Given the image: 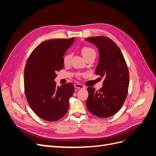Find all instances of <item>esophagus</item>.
I'll list each match as a JSON object with an SVG mask.
<instances>
[{
  "mask_svg": "<svg viewBox=\"0 0 156 156\" xmlns=\"http://www.w3.org/2000/svg\"><path fill=\"white\" fill-rule=\"evenodd\" d=\"M74 87L75 88H78V89H83L85 87H84V86H83V84H79V83H75L74 84Z\"/></svg>",
  "mask_w": 156,
  "mask_h": 156,
  "instance_id": "esophagus-1",
  "label": "esophagus"
}]
</instances>
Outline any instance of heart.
I'll list each match as a JSON object with an SVG mask.
<instances>
[{"label":"heart","mask_w":156,"mask_h":156,"mask_svg":"<svg viewBox=\"0 0 156 156\" xmlns=\"http://www.w3.org/2000/svg\"><path fill=\"white\" fill-rule=\"evenodd\" d=\"M81 54L84 58H87L88 56L92 55H96V51L93 48L89 46H83L81 49ZM71 59V55L69 53H66L64 55L63 57V62L65 65H68L69 64Z\"/></svg>","instance_id":"obj_1"}]
</instances>
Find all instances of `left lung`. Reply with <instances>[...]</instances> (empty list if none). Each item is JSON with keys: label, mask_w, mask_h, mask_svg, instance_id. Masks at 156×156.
Masks as SVG:
<instances>
[{"label": "left lung", "mask_w": 156, "mask_h": 156, "mask_svg": "<svg viewBox=\"0 0 156 156\" xmlns=\"http://www.w3.org/2000/svg\"><path fill=\"white\" fill-rule=\"evenodd\" d=\"M87 41L95 45L100 53L96 74L104 78L103 87L96 90L88 87L86 105L88 111L100 118L115 115L123 105L129 87V74L121 50L107 37H87Z\"/></svg>", "instance_id": "8db88e82"}]
</instances>
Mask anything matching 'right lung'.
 <instances>
[{
    "label": "right lung",
    "instance_id": "1",
    "mask_svg": "<svg viewBox=\"0 0 156 156\" xmlns=\"http://www.w3.org/2000/svg\"><path fill=\"white\" fill-rule=\"evenodd\" d=\"M74 37L42 42L32 52L24 72L25 93L30 107L41 119L53 122L65 116L74 92L72 83L56 85V72L64 68L63 56Z\"/></svg>",
    "mask_w": 156,
    "mask_h": 156
}]
</instances>
